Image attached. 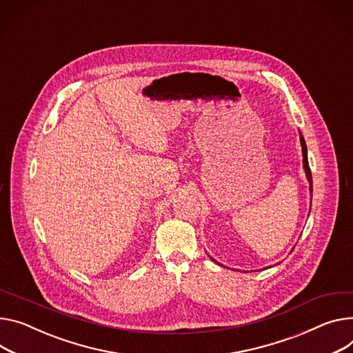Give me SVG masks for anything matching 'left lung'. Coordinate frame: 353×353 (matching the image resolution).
I'll return each mask as SVG.
<instances>
[{
    "label": "left lung",
    "mask_w": 353,
    "mask_h": 353,
    "mask_svg": "<svg viewBox=\"0 0 353 353\" xmlns=\"http://www.w3.org/2000/svg\"><path fill=\"white\" fill-rule=\"evenodd\" d=\"M300 141H301V147H303V164H304V170H305V175H307V179L310 182V192H311V196H312V175H311V170H310V164H308V155H307V145H305V140L300 132ZM214 261V260H213Z\"/></svg>",
    "instance_id": "1"
}]
</instances>
